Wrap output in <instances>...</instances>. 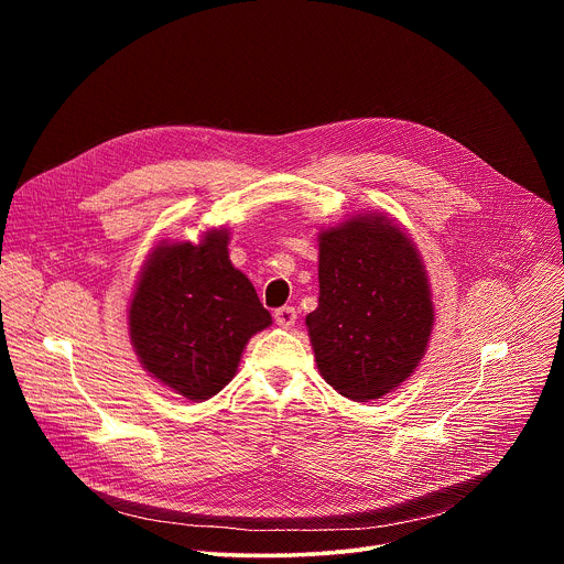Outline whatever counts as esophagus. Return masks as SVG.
Segmentation results:
<instances>
[{
    "mask_svg": "<svg viewBox=\"0 0 564 564\" xmlns=\"http://www.w3.org/2000/svg\"><path fill=\"white\" fill-rule=\"evenodd\" d=\"M274 321H276V326H281V328H292L294 321H296V310L292 305L279 307L274 312Z\"/></svg>",
    "mask_w": 564,
    "mask_h": 564,
    "instance_id": "34e87169",
    "label": "esophagus"
}]
</instances>
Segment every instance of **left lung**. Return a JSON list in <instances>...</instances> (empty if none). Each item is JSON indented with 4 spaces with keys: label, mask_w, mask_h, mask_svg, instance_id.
I'll use <instances>...</instances> for the list:
<instances>
[{
    "label": "left lung",
    "mask_w": 564,
    "mask_h": 564,
    "mask_svg": "<svg viewBox=\"0 0 564 564\" xmlns=\"http://www.w3.org/2000/svg\"><path fill=\"white\" fill-rule=\"evenodd\" d=\"M433 318L420 252L390 218L355 216L318 234V305L305 326L318 372L339 394L368 401L406 381Z\"/></svg>",
    "instance_id": "obj_1"
}]
</instances>
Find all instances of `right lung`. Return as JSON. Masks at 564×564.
Here are the masks:
<instances>
[{"label": "right lung", "mask_w": 564, "mask_h": 564, "mask_svg": "<svg viewBox=\"0 0 564 564\" xmlns=\"http://www.w3.org/2000/svg\"><path fill=\"white\" fill-rule=\"evenodd\" d=\"M227 229L198 246L160 243L147 259L131 305L129 335L151 377L192 401L220 392L252 335L272 324L250 279L227 254Z\"/></svg>", "instance_id": "add662e5"}]
</instances>
